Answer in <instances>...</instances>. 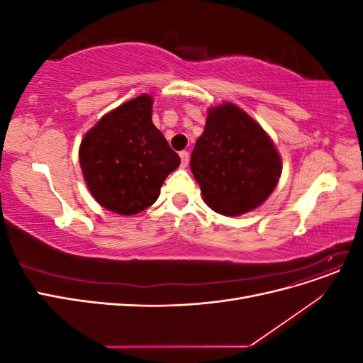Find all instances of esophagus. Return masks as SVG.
Here are the masks:
<instances>
[{"mask_svg": "<svg viewBox=\"0 0 363 363\" xmlns=\"http://www.w3.org/2000/svg\"><path fill=\"white\" fill-rule=\"evenodd\" d=\"M180 159H182V167H188L189 163V152L188 151H180Z\"/></svg>", "mask_w": 363, "mask_h": 363, "instance_id": "34e87169", "label": "esophagus"}]
</instances>
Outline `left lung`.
I'll use <instances>...</instances> for the list:
<instances>
[{"mask_svg": "<svg viewBox=\"0 0 363 363\" xmlns=\"http://www.w3.org/2000/svg\"><path fill=\"white\" fill-rule=\"evenodd\" d=\"M191 171L204 203L224 216L255 211L276 189L281 157L257 121L233 103L208 108Z\"/></svg>", "mask_w": 363, "mask_h": 363, "instance_id": "1", "label": "left lung"}]
</instances>
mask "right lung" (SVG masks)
<instances>
[{
	"instance_id": "right-lung-1",
	"label": "right lung",
	"mask_w": 363,
	"mask_h": 363,
	"mask_svg": "<svg viewBox=\"0 0 363 363\" xmlns=\"http://www.w3.org/2000/svg\"><path fill=\"white\" fill-rule=\"evenodd\" d=\"M152 96L142 94L106 113L82 139L79 159L95 201L118 215L156 203L180 157L151 119Z\"/></svg>"
}]
</instances>
